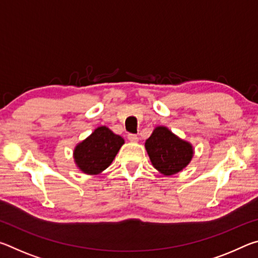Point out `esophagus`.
Masks as SVG:
<instances>
[{
	"label": "esophagus",
	"mask_w": 258,
	"mask_h": 258,
	"mask_svg": "<svg viewBox=\"0 0 258 258\" xmlns=\"http://www.w3.org/2000/svg\"><path fill=\"white\" fill-rule=\"evenodd\" d=\"M127 139L130 140L131 142H138L139 141V137L137 134H128Z\"/></svg>",
	"instance_id": "esophagus-1"
}]
</instances>
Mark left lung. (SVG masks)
Segmentation results:
<instances>
[{
    "label": "left lung",
    "mask_w": 258,
    "mask_h": 258,
    "mask_svg": "<svg viewBox=\"0 0 258 258\" xmlns=\"http://www.w3.org/2000/svg\"><path fill=\"white\" fill-rule=\"evenodd\" d=\"M146 149L154 167L164 175L182 171L194 156L192 146L163 126L155 128L146 141Z\"/></svg>",
    "instance_id": "1"
}]
</instances>
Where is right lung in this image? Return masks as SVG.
I'll use <instances>...</instances> for the list:
<instances>
[{
    "label": "right lung",
    "instance_id": "right-lung-1",
    "mask_svg": "<svg viewBox=\"0 0 258 258\" xmlns=\"http://www.w3.org/2000/svg\"><path fill=\"white\" fill-rule=\"evenodd\" d=\"M123 143V138L101 126L75 148L74 158L82 172L98 174L111 164Z\"/></svg>",
    "mask_w": 258,
    "mask_h": 258
}]
</instances>
